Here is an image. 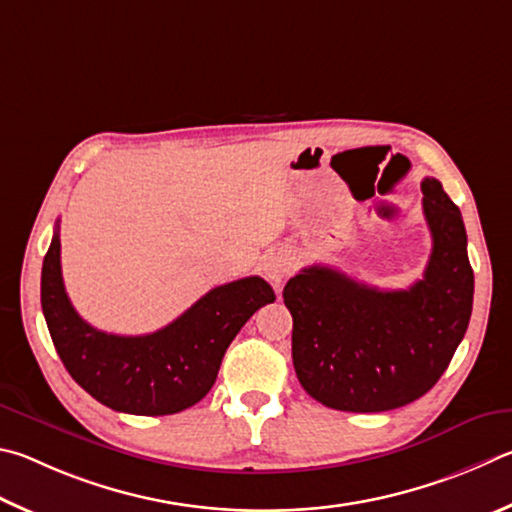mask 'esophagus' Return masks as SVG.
Instances as JSON below:
<instances>
[{
  "label": "esophagus",
  "mask_w": 512,
  "mask_h": 512,
  "mask_svg": "<svg viewBox=\"0 0 512 512\" xmlns=\"http://www.w3.org/2000/svg\"><path fill=\"white\" fill-rule=\"evenodd\" d=\"M294 267V256L285 249H274L270 254L263 256V272L267 279H270L276 288L285 281V276L292 272Z\"/></svg>",
  "instance_id": "obj_1"
}]
</instances>
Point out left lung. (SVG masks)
Listing matches in <instances>:
<instances>
[{"label": "left lung", "instance_id": "obj_1", "mask_svg": "<svg viewBox=\"0 0 512 512\" xmlns=\"http://www.w3.org/2000/svg\"><path fill=\"white\" fill-rule=\"evenodd\" d=\"M420 188L432 256L409 290L371 288L319 265L283 288L294 371L330 409L373 414L425 396L468 330L474 274L461 211L438 179Z\"/></svg>", "mask_w": 512, "mask_h": 512}]
</instances>
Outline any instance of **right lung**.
Returning <instances> with one entry per match:
<instances>
[{
  "label": "right lung",
  "instance_id": "1",
  "mask_svg": "<svg viewBox=\"0 0 512 512\" xmlns=\"http://www.w3.org/2000/svg\"><path fill=\"white\" fill-rule=\"evenodd\" d=\"M276 299L261 276L218 285L173 324L150 335H110L78 315L65 292L56 227L42 263V312L62 364L101 405L134 416H168L211 391L233 337Z\"/></svg>",
  "mask_w": 512,
  "mask_h": 512
}]
</instances>
